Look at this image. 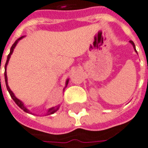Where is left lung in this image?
Instances as JSON below:
<instances>
[{
  "label": "left lung",
  "instance_id": "left-lung-1",
  "mask_svg": "<svg viewBox=\"0 0 148 148\" xmlns=\"http://www.w3.org/2000/svg\"><path fill=\"white\" fill-rule=\"evenodd\" d=\"M130 42V43H131V44H132V45H133V48H134V49H135V52H136V53H137V51H136V49H135V43H134V42H132V41H130V42Z\"/></svg>",
  "mask_w": 148,
  "mask_h": 148
}]
</instances>
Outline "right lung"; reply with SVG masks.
I'll list each match as a JSON object with an SVG mask.
<instances>
[{
  "instance_id": "add662e5",
  "label": "right lung",
  "mask_w": 148,
  "mask_h": 148,
  "mask_svg": "<svg viewBox=\"0 0 148 148\" xmlns=\"http://www.w3.org/2000/svg\"><path fill=\"white\" fill-rule=\"evenodd\" d=\"M24 37H25V36H22V37H21L20 38H18L17 40H16V42L13 43V45H12V47H11V49H10V52H9V55H8V57H7V61H6V63H5V80L6 87H7V90H8V91H9V95H10V96H11V98L13 99V101H14V102L16 103V105L19 106L21 109H22V110H23L25 112H26V113H29V114H32V112H30V110H28L27 108H26V106H25L24 103H22L20 99H17L16 96L14 95L13 92L11 90H10V88H9V85H8V77H7V72H6L7 66H8L9 61V59H10V57H11V55H12V53H13V50H14V48L16 47V45H17L18 42L20 41L21 39H22ZM68 82H69V78H68V79H66V86L64 87L63 90H65V88H66V87L67 86V85H68ZM59 107H60V106L58 105V106H53V107H51V108H49V109L47 110V112L45 113V115H49V114H54L55 112H56L57 110L59 109Z\"/></svg>"
}]
</instances>
